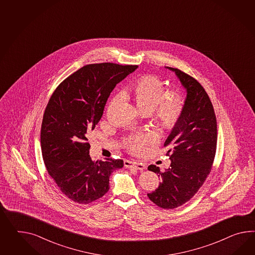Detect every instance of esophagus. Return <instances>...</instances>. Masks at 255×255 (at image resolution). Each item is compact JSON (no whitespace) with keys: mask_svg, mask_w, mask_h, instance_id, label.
Returning <instances> with one entry per match:
<instances>
[{"mask_svg":"<svg viewBox=\"0 0 255 255\" xmlns=\"http://www.w3.org/2000/svg\"><path fill=\"white\" fill-rule=\"evenodd\" d=\"M125 167L129 168H135V169H139V170H143L145 168V165L143 163H139V162L125 160Z\"/></svg>","mask_w":255,"mask_h":255,"instance_id":"obj_1","label":"esophagus"}]
</instances>
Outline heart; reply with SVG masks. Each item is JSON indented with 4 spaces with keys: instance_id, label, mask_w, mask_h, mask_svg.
Listing matches in <instances>:
<instances>
[{
    "instance_id": "b5f03b06",
    "label": "heart",
    "mask_w": 255,
    "mask_h": 255,
    "mask_svg": "<svg viewBox=\"0 0 255 255\" xmlns=\"http://www.w3.org/2000/svg\"><path fill=\"white\" fill-rule=\"evenodd\" d=\"M133 98L143 113L154 112L156 121L165 128H172L179 122L183 111V100L173 93L155 76H144L132 87ZM118 95L114 100H118ZM155 139L153 133H136L127 140V146L132 152H140L146 143Z\"/></svg>"
}]
</instances>
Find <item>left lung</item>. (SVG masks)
Masks as SVG:
<instances>
[{
	"mask_svg": "<svg viewBox=\"0 0 255 255\" xmlns=\"http://www.w3.org/2000/svg\"><path fill=\"white\" fill-rule=\"evenodd\" d=\"M167 68L173 71L186 89V99L180 120L164 143L168 147L170 167L161 172L158 167L150 165L148 169L158 174L161 182L147 196L157 206L173 209L193 198L210 173L217 150L218 127L205 88L179 69Z\"/></svg>",
	"mask_w": 255,
	"mask_h": 255,
	"instance_id": "obj_1",
	"label": "left lung"
}]
</instances>
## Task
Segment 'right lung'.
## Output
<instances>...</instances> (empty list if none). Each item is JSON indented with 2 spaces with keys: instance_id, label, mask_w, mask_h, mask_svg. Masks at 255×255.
Returning a JSON list of instances; mask_svg holds the SVG:
<instances>
[{
  "instance_id": "right-lung-1",
  "label": "right lung",
  "mask_w": 255,
  "mask_h": 255,
  "mask_svg": "<svg viewBox=\"0 0 255 255\" xmlns=\"http://www.w3.org/2000/svg\"><path fill=\"white\" fill-rule=\"evenodd\" d=\"M137 65L111 62L87 64L68 76L51 95L44 112L40 143L44 163L59 190L87 205L110 189L111 174L124 160L93 161L87 136L99 124L106 102Z\"/></svg>"
}]
</instances>
